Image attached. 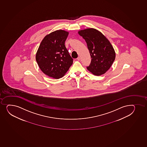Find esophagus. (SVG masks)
I'll list each match as a JSON object with an SVG mask.
<instances>
[{
	"mask_svg": "<svg viewBox=\"0 0 147 147\" xmlns=\"http://www.w3.org/2000/svg\"><path fill=\"white\" fill-rule=\"evenodd\" d=\"M77 59L78 60H80V57H77Z\"/></svg>",
	"mask_w": 147,
	"mask_h": 147,
	"instance_id": "obj_1",
	"label": "esophagus"
}]
</instances>
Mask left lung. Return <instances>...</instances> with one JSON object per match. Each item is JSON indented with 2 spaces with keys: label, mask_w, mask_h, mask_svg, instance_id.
Wrapping results in <instances>:
<instances>
[{
  "label": "left lung",
  "mask_w": 147,
  "mask_h": 147,
  "mask_svg": "<svg viewBox=\"0 0 147 147\" xmlns=\"http://www.w3.org/2000/svg\"><path fill=\"white\" fill-rule=\"evenodd\" d=\"M78 33L85 39L91 57V63L87 69L95 76L105 74L116 57L113 46L105 36L95 28L81 30Z\"/></svg>",
  "instance_id": "left-lung-1"
}]
</instances>
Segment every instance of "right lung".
Listing matches in <instances>:
<instances>
[{"label": "right lung", "instance_id": "right-lung-1", "mask_svg": "<svg viewBox=\"0 0 147 147\" xmlns=\"http://www.w3.org/2000/svg\"><path fill=\"white\" fill-rule=\"evenodd\" d=\"M68 31L57 30L45 36L36 55L39 68L45 74L55 79L63 77L73 63L65 45Z\"/></svg>", "mask_w": 147, "mask_h": 147}]
</instances>
